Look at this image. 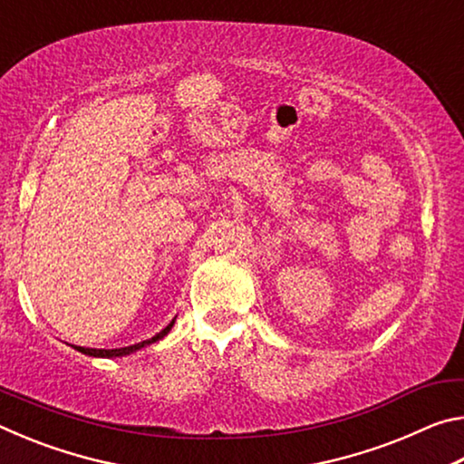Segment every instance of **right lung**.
Instances as JSON below:
<instances>
[{
    "instance_id": "1",
    "label": "right lung",
    "mask_w": 464,
    "mask_h": 464,
    "mask_svg": "<svg viewBox=\"0 0 464 464\" xmlns=\"http://www.w3.org/2000/svg\"><path fill=\"white\" fill-rule=\"evenodd\" d=\"M174 321L176 319H171V324L166 327V329H161L160 334L157 335H153L151 340H145V342H139V343H132V345H127V348H114V350H96V348H82V345H75L77 350L82 352V354H88V356H98V358H114V356H127V354H130V352H137V350H140V348H145V345H149V343H153V342H157V340H161L163 335H168V332L171 327H174Z\"/></svg>"
}]
</instances>
